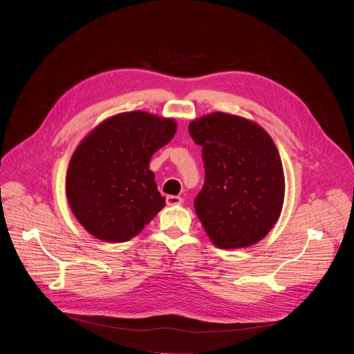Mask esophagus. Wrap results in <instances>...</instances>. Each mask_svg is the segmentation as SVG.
Returning a JSON list of instances; mask_svg holds the SVG:
<instances>
[{"mask_svg": "<svg viewBox=\"0 0 354 354\" xmlns=\"http://www.w3.org/2000/svg\"><path fill=\"white\" fill-rule=\"evenodd\" d=\"M182 201H183V198H182V197H179V196H174V194H169V196H167V205H168V206L180 205Z\"/></svg>", "mask_w": 354, "mask_h": 354, "instance_id": "esophagus-1", "label": "esophagus"}]
</instances>
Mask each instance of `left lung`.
Listing matches in <instances>:
<instances>
[{"instance_id": "obj_1", "label": "left lung", "mask_w": 354, "mask_h": 354, "mask_svg": "<svg viewBox=\"0 0 354 354\" xmlns=\"http://www.w3.org/2000/svg\"><path fill=\"white\" fill-rule=\"evenodd\" d=\"M203 148L206 182L196 214L213 245L246 248L263 239L284 203V171L277 147L257 122L214 112L189 123Z\"/></svg>"}]
</instances>
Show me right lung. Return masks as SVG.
Here are the masks:
<instances>
[{
  "label": "right lung",
  "mask_w": 354,
  "mask_h": 354,
  "mask_svg": "<svg viewBox=\"0 0 354 354\" xmlns=\"http://www.w3.org/2000/svg\"><path fill=\"white\" fill-rule=\"evenodd\" d=\"M176 129L172 118L133 111L102 120L81 140L68 164L66 193L91 235L126 242L165 207L149 161Z\"/></svg>",
  "instance_id": "add662e5"
}]
</instances>
